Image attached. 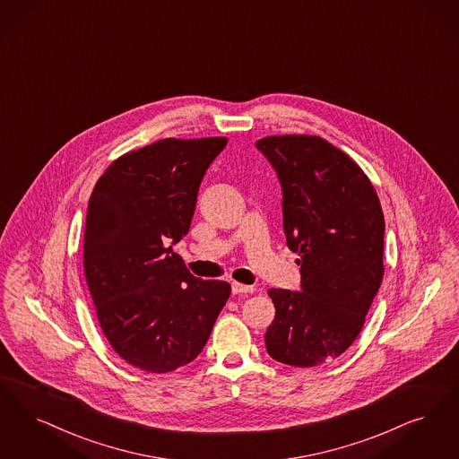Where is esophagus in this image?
<instances>
[{
  "mask_svg": "<svg viewBox=\"0 0 459 459\" xmlns=\"http://www.w3.org/2000/svg\"><path fill=\"white\" fill-rule=\"evenodd\" d=\"M253 292H255V289L251 285H242V283H238V281L232 283V294L234 295L253 294Z\"/></svg>",
  "mask_w": 459,
  "mask_h": 459,
  "instance_id": "esophagus-1",
  "label": "esophagus"
}]
</instances>
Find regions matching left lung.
Instances as JSON below:
<instances>
[{"instance_id": "obj_1", "label": "left lung", "mask_w": 459, "mask_h": 459, "mask_svg": "<svg viewBox=\"0 0 459 459\" xmlns=\"http://www.w3.org/2000/svg\"><path fill=\"white\" fill-rule=\"evenodd\" d=\"M256 147L281 184L283 232L302 276V292L268 290L276 314L266 351L287 366H319L355 342L381 287L383 208L364 170L319 136H266Z\"/></svg>"}]
</instances>
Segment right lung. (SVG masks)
I'll return each mask as SVG.
<instances>
[{
	"label": "right lung",
	"instance_id": "1",
	"mask_svg": "<svg viewBox=\"0 0 459 459\" xmlns=\"http://www.w3.org/2000/svg\"><path fill=\"white\" fill-rule=\"evenodd\" d=\"M227 138H165L128 152L93 187L83 268L116 353L147 372L195 360L230 285L191 275L170 244L187 234L206 169Z\"/></svg>",
	"mask_w": 459,
	"mask_h": 459
}]
</instances>
